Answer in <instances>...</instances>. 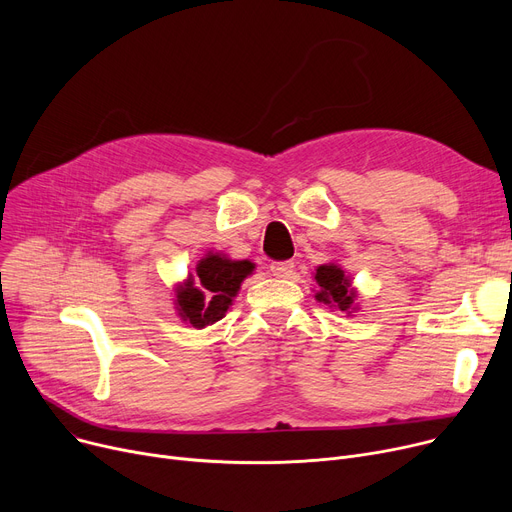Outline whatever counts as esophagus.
Here are the masks:
<instances>
[{"label": "esophagus", "instance_id": "esophagus-1", "mask_svg": "<svg viewBox=\"0 0 512 512\" xmlns=\"http://www.w3.org/2000/svg\"><path fill=\"white\" fill-rule=\"evenodd\" d=\"M270 270L276 278H290L294 274V263L292 261H274Z\"/></svg>", "mask_w": 512, "mask_h": 512}]
</instances>
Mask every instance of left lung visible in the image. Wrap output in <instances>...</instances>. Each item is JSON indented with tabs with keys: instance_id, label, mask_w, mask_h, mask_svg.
<instances>
[{
	"instance_id": "8db88e82",
	"label": "left lung",
	"mask_w": 512,
	"mask_h": 512,
	"mask_svg": "<svg viewBox=\"0 0 512 512\" xmlns=\"http://www.w3.org/2000/svg\"><path fill=\"white\" fill-rule=\"evenodd\" d=\"M315 280L319 284V292L315 294L317 301H324L326 305H334L340 311L351 313L357 294L351 288V280L344 276L338 265H319Z\"/></svg>"
}]
</instances>
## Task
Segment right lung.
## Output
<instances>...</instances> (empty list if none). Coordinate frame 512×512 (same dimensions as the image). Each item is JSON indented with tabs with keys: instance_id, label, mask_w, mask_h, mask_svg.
Listing matches in <instances>:
<instances>
[{
	"instance_id": "obj_1",
	"label": "right lung",
	"mask_w": 512,
	"mask_h": 512,
	"mask_svg": "<svg viewBox=\"0 0 512 512\" xmlns=\"http://www.w3.org/2000/svg\"><path fill=\"white\" fill-rule=\"evenodd\" d=\"M251 261H232L209 253L197 265V278L178 288L176 305L180 317L195 328L220 321L240 288V282L253 272Z\"/></svg>"
}]
</instances>
